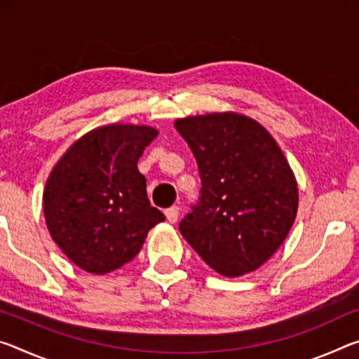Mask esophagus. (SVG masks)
I'll use <instances>...</instances> for the list:
<instances>
[{"instance_id":"34e87169","label":"esophagus","mask_w":359,"mask_h":359,"mask_svg":"<svg viewBox=\"0 0 359 359\" xmlns=\"http://www.w3.org/2000/svg\"><path fill=\"white\" fill-rule=\"evenodd\" d=\"M166 219L170 222V224H175L179 219V208L177 206H172V208H168L166 209Z\"/></svg>"}]
</instances>
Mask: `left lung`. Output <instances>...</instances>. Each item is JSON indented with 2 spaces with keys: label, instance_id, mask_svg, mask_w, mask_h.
I'll return each mask as SVG.
<instances>
[{
  "label": "left lung",
  "instance_id": "1",
  "mask_svg": "<svg viewBox=\"0 0 359 359\" xmlns=\"http://www.w3.org/2000/svg\"><path fill=\"white\" fill-rule=\"evenodd\" d=\"M201 179L200 198L179 230L224 276L257 270L283 241L297 214L299 191L280 147L254 119L212 113L175 121Z\"/></svg>",
  "mask_w": 359,
  "mask_h": 359
}]
</instances>
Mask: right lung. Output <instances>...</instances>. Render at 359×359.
<instances>
[{
  "label": "right lung",
  "mask_w": 359,
  "mask_h": 359,
  "mask_svg": "<svg viewBox=\"0 0 359 359\" xmlns=\"http://www.w3.org/2000/svg\"><path fill=\"white\" fill-rule=\"evenodd\" d=\"M156 135L149 126L97 128L75 142L50 172L43 196L48 230L84 271L105 275L128 264L164 220L137 169Z\"/></svg>",
  "instance_id": "1"
}]
</instances>
